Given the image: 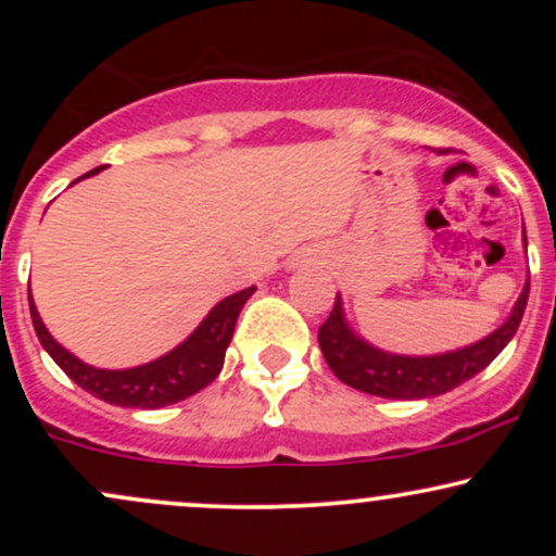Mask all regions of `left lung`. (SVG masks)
Instances as JSON below:
<instances>
[{
  "mask_svg": "<svg viewBox=\"0 0 556 556\" xmlns=\"http://www.w3.org/2000/svg\"><path fill=\"white\" fill-rule=\"evenodd\" d=\"M526 238V235H522ZM531 279L522 287L513 314L486 340L470 344V348L455 350V353L431 355V358H407V355H389L384 350H376L361 337H355L344 324L340 295L334 300V308L327 321L318 327V344L327 358L331 374L344 381L348 387L361 389L366 394L389 400H424L450 392L460 387L463 381L481 374L504 344L515 337L520 327L522 311L528 303Z\"/></svg>",
  "mask_w": 556,
  "mask_h": 556,
  "instance_id": "left-lung-1",
  "label": "left lung"
}]
</instances>
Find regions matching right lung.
<instances>
[{"label": "right lung", "mask_w": 556, "mask_h": 556, "mask_svg": "<svg viewBox=\"0 0 556 556\" xmlns=\"http://www.w3.org/2000/svg\"><path fill=\"white\" fill-rule=\"evenodd\" d=\"M99 169L101 167H96L88 175H96ZM253 292H256V287H248V290H240L235 295L225 298L222 303L214 305L212 314L203 318L201 327L180 348H175L172 353L154 363H146V366L138 368H125V371H104V368H93L75 358L62 344H56L54 337L43 327L34 300H28V305L38 342L43 344V350L52 355L56 366L75 384L91 392L93 397L110 402V405L156 410V407L175 405V402L201 392L203 387H208L219 376L222 363H225V350L229 340H232L235 321H238L242 305H245V300Z\"/></svg>", "instance_id": "right-lung-1"}]
</instances>
